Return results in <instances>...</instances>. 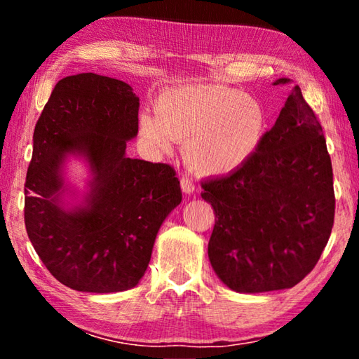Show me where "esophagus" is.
Instances as JSON below:
<instances>
[{"label": "esophagus", "mask_w": 359, "mask_h": 359, "mask_svg": "<svg viewBox=\"0 0 359 359\" xmlns=\"http://www.w3.org/2000/svg\"><path fill=\"white\" fill-rule=\"evenodd\" d=\"M180 187H182V191H184L185 194H191L193 191H194V182L190 179V177H187V175H184V177L180 179Z\"/></svg>", "instance_id": "obj_1"}]
</instances>
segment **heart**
Segmentation results:
<instances>
[{
    "label": "heart",
    "instance_id": "b5f03b06",
    "mask_svg": "<svg viewBox=\"0 0 359 359\" xmlns=\"http://www.w3.org/2000/svg\"><path fill=\"white\" fill-rule=\"evenodd\" d=\"M141 133L151 147L169 151L184 141L188 166L201 174H224L253 155L266 115L257 100L223 85L188 83L160 98L156 115L144 114Z\"/></svg>",
    "mask_w": 359,
    "mask_h": 359
}]
</instances>
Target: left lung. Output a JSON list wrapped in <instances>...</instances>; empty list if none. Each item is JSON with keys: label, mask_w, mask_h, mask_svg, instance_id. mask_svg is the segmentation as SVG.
<instances>
[{"label": "left lung", "mask_w": 359, "mask_h": 359, "mask_svg": "<svg viewBox=\"0 0 359 359\" xmlns=\"http://www.w3.org/2000/svg\"><path fill=\"white\" fill-rule=\"evenodd\" d=\"M201 187L215 214L209 259L228 288L285 290L313 269L331 236L336 199L323 130L297 85L244 165Z\"/></svg>", "instance_id": "left-lung-1"}]
</instances>
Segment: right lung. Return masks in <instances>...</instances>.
<instances>
[{
	"mask_svg": "<svg viewBox=\"0 0 359 359\" xmlns=\"http://www.w3.org/2000/svg\"><path fill=\"white\" fill-rule=\"evenodd\" d=\"M137 112L128 83L82 72L55 85L34 126L27 233L48 272L72 290L135 288L158 229L182 201L174 168L126 156V142L137 136ZM69 156L82 157L90 172L77 203L64 179Z\"/></svg>",
	"mask_w": 359,
	"mask_h": 359,
	"instance_id": "1",
	"label": "right lung"
}]
</instances>
